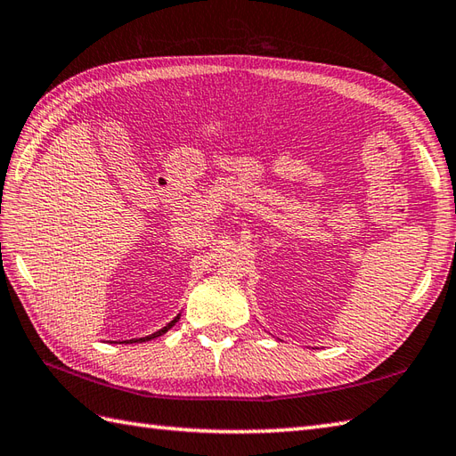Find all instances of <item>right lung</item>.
<instances>
[{"instance_id": "1", "label": "right lung", "mask_w": 456, "mask_h": 456, "mask_svg": "<svg viewBox=\"0 0 456 456\" xmlns=\"http://www.w3.org/2000/svg\"><path fill=\"white\" fill-rule=\"evenodd\" d=\"M178 319H180V314H178L176 317H174V319H172V322H170V323H168L167 327H162V329H159V331H157V333H152V335H147V337H141V338H129V341H123V343H144V341H151V338H157V337H160V335H164V333H167L170 327H174V325H176V322H178Z\"/></svg>"}]
</instances>
